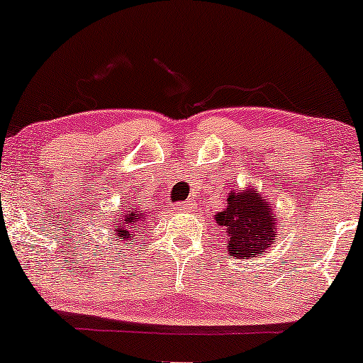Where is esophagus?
Here are the masks:
<instances>
[{
  "instance_id": "34e87169",
  "label": "esophagus",
  "mask_w": 363,
  "mask_h": 363,
  "mask_svg": "<svg viewBox=\"0 0 363 363\" xmlns=\"http://www.w3.org/2000/svg\"><path fill=\"white\" fill-rule=\"evenodd\" d=\"M191 208V201H181L174 206L175 212H182V210H189Z\"/></svg>"
}]
</instances>
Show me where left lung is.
I'll return each instance as SVG.
<instances>
[{
  "label": "left lung",
  "instance_id": "left-lung-1",
  "mask_svg": "<svg viewBox=\"0 0 363 363\" xmlns=\"http://www.w3.org/2000/svg\"><path fill=\"white\" fill-rule=\"evenodd\" d=\"M215 224L225 233L230 257H255L277 240L279 225L272 201L252 186L230 191L225 208L215 215Z\"/></svg>",
  "mask_w": 363,
  "mask_h": 363
}]
</instances>
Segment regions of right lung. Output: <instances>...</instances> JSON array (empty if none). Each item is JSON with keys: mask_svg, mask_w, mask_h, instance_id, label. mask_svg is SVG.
<instances>
[{"mask_svg": "<svg viewBox=\"0 0 363 363\" xmlns=\"http://www.w3.org/2000/svg\"><path fill=\"white\" fill-rule=\"evenodd\" d=\"M122 220L118 222H113V227H115V236L118 238V240L125 241V245H133L130 241L136 240V233L141 234V230H145L143 227H145V213H139L138 210H133V212L122 215Z\"/></svg>", "mask_w": 363, "mask_h": 363, "instance_id": "obj_1", "label": "right lung"}]
</instances>
